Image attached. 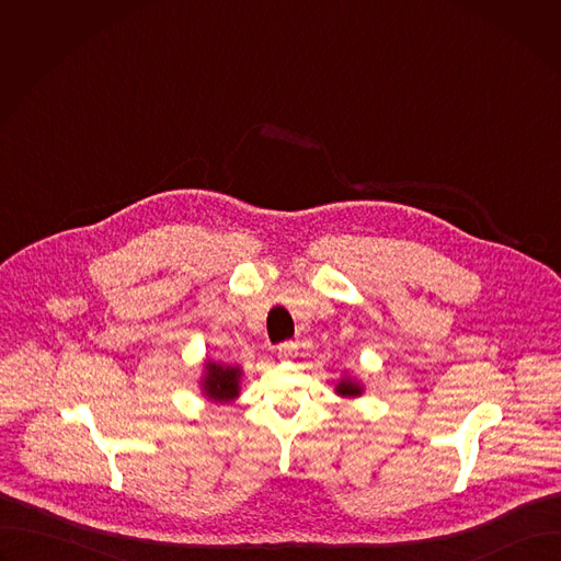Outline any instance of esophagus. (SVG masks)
<instances>
[{"label":"esophagus","mask_w":561,"mask_h":561,"mask_svg":"<svg viewBox=\"0 0 561 561\" xmlns=\"http://www.w3.org/2000/svg\"><path fill=\"white\" fill-rule=\"evenodd\" d=\"M297 355V344L295 342H282L277 346V357L279 359H293Z\"/></svg>","instance_id":"obj_1"}]
</instances>
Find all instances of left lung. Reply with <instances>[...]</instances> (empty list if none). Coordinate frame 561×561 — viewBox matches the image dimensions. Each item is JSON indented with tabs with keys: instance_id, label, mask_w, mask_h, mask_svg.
Masks as SVG:
<instances>
[{
	"instance_id": "obj_1",
	"label": "left lung",
	"mask_w": 561,
	"mask_h": 561,
	"mask_svg": "<svg viewBox=\"0 0 561 561\" xmlns=\"http://www.w3.org/2000/svg\"><path fill=\"white\" fill-rule=\"evenodd\" d=\"M337 388H340L342 394H359V386L351 383V381H342Z\"/></svg>"
}]
</instances>
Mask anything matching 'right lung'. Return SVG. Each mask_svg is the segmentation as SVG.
I'll return each mask as SVG.
<instances>
[{"label":"right lung","mask_w":561,"mask_h":561,"mask_svg":"<svg viewBox=\"0 0 561 561\" xmlns=\"http://www.w3.org/2000/svg\"><path fill=\"white\" fill-rule=\"evenodd\" d=\"M208 375L204 381L206 394L215 402H228L237 394V379H239V368L230 366H219V364H208Z\"/></svg>","instance_id":"obj_1"}]
</instances>
